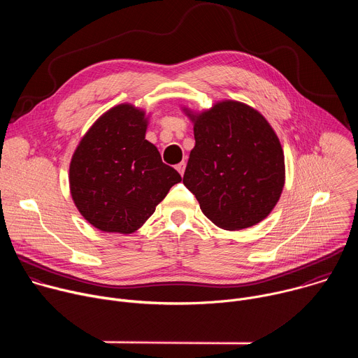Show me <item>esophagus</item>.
Masks as SVG:
<instances>
[{
    "label": "esophagus",
    "mask_w": 358,
    "mask_h": 358,
    "mask_svg": "<svg viewBox=\"0 0 358 358\" xmlns=\"http://www.w3.org/2000/svg\"><path fill=\"white\" fill-rule=\"evenodd\" d=\"M176 169H177V171L182 176L184 174V170H185V163L184 162H181V163H178L177 166H176Z\"/></svg>",
    "instance_id": "obj_1"
}]
</instances>
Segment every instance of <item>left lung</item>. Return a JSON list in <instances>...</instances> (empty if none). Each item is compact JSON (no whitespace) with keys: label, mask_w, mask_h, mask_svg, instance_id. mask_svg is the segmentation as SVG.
<instances>
[{"label":"left lung","mask_w":358,"mask_h":358,"mask_svg":"<svg viewBox=\"0 0 358 358\" xmlns=\"http://www.w3.org/2000/svg\"><path fill=\"white\" fill-rule=\"evenodd\" d=\"M184 112L194 123L195 145L182 182L203 215L227 231L264 221L285 185V156L272 126L235 100L201 113Z\"/></svg>","instance_id":"obj_1"}]
</instances>
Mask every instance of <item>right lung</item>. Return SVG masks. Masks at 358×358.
Masks as SVG:
<instances>
[{
  "instance_id": "right-lung-1",
  "label": "right lung",
  "mask_w": 358,
  "mask_h": 358,
  "mask_svg": "<svg viewBox=\"0 0 358 358\" xmlns=\"http://www.w3.org/2000/svg\"><path fill=\"white\" fill-rule=\"evenodd\" d=\"M145 112L122 103L101 115L78 144L69 166L72 199L103 232L131 234L156 211L181 176L145 140Z\"/></svg>"
}]
</instances>
